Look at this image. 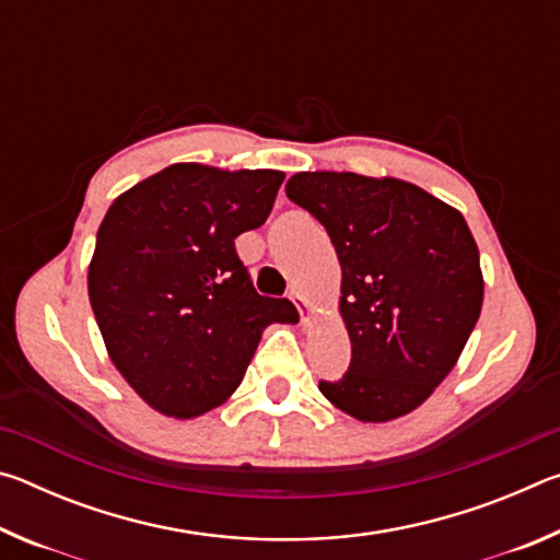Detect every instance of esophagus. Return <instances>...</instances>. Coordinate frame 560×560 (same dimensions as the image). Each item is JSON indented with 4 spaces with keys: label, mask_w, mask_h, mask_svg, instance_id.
I'll return each instance as SVG.
<instances>
[{
    "label": "esophagus",
    "mask_w": 560,
    "mask_h": 560,
    "mask_svg": "<svg viewBox=\"0 0 560 560\" xmlns=\"http://www.w3.org/2000/svg\"><path fill=\"white\" fill-rule=\"evenodd\" d=\"M289 296H291V301H293V306H296V308H299L301 324H303V326H306V324H308V320H311V306H308V301H306V299H303V296H301V291H296V289H291V293H289Z\"/></svg>",
    "instance_id": "esophagus-1"
}]
</instances>
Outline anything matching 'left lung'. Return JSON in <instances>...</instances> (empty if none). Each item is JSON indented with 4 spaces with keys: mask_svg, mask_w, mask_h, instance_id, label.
<instances>
[{
    "mask_svg": "<svg viewBox=\"0 0 560 560\" xmlns=\"http://www.w3.org/2000/svg\"><path fill=\"white\" fill-rule=\"evenodd\" d=\"M287 195L326 226L340 271L350 365L320 381L338 410L387 422L420 407L479 320V249L454 207L395 177L296 173Z\"/></svg>",
    "mask_w": 560,
    "mask_h": 560,
    "instance_id": "left-lung-1",
    "label": "left lung"
}]
</instances>
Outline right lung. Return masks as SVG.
Returning a JSON list of instances; mask_svg holds the SVG:
<instances>
[{
  "mask_svg": "<svg viewBox=\"0 0 560 560\" xmlns=\"http://www.w3.org/2000/svg\"><path fill=\"white\" fill-rule=\"evenodd\" d=\"M279 170L177 163L122 192L98 226L89 299L108 355L158 412L177 420L222 405L269 324L291 301L259 296L234 240L257 230Z\"/></svg>",
  "mask_w": 560,
  "mask_h": 560,
  "instance_id": "1",
  "label": "right lung"
}]
</instances>
